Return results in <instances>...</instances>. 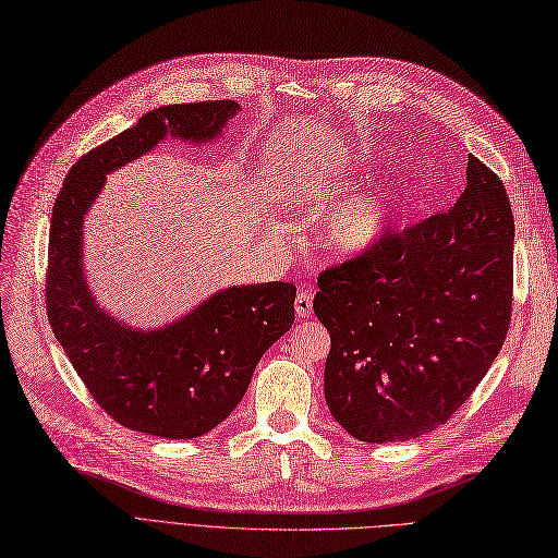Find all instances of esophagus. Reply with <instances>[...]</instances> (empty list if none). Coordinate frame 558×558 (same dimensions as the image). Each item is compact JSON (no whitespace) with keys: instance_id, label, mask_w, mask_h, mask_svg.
<instances>
[{"instance_id":"esophagus-1","label":"esophagus","mask_w":558,"mask_h":558,"mask_svg":"<svg viewBox=\"0 0 558 558\" xmlns=\"http://www.w3.org/2000/svg\"><path fill=\"white\" fill-rule=\"evenodd\" d=\"M294 311L299 317H311L313 315V294L308 290H301L296 301H294Z\"/></svg>"}]
</instances>
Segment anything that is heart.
Masks as SVG:
<instances>
[{"instance_id": "1", "label": "heart", "mask_w": 558, "mask_h": 558, "mask_svg": "<svg viewBox=\"0 0 558 558\" xmlns=\"http://www.w3.org/2000/svg\"><path fill=\"white\" fill-rule=\"evenodd\" d=\"M389 196L359 194L338 204L322 222V243L340 257H356L380 243L389 227Z\"/></svg>"}]
</instances>
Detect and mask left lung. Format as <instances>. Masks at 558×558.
<instances>
[{
    "instance_id": "left-lung-1",
    "label": "left lung",
    "mask_w": 558,
    "mask_h": 558,
    "mask_svg": "<svg viewBox=\"0 0 558 558\" xmlns=\"http://www.w3.org/2000/svg\"><path fill=\"white\" fill-rule=\"evenodd\" d=\"M512 243L506 185L469 155L452 210L317 276L325 399L352 438H420L469 401L508 336Z\"/></svg>"
}]
</instances>
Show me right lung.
Listing matches in <instances>:
<instances>
[{"instance_id":"add662e5","label":"right lung","mask_w":558,"mask_h":558,"mask_svg":"<svg viewBox=\"0 0 558 558\" xmlns=\"http://www.w3.org/2000/svg\"><path fill=\"white\" fill-rule=\"evenodd\" d=\"M241 111L231 99L159 106L71 167L52 206L46 308L71 366L118 424L187 440L241 403L262 354L292 329L296 287H229L159 329H134L99 308L85 282L83 220L106 175L167 136L208 143Z\"/></svg>"}]
</instances>
